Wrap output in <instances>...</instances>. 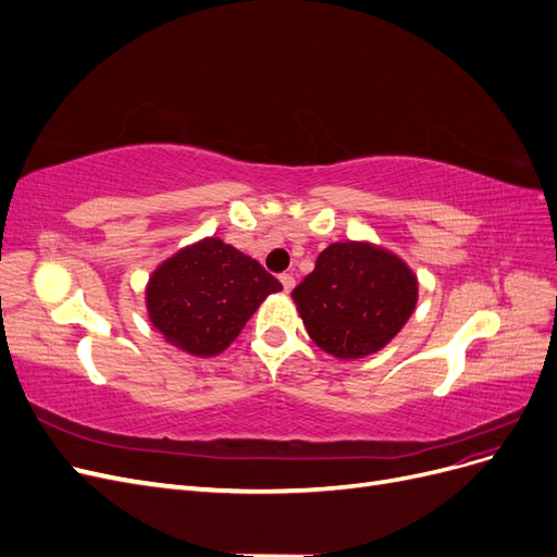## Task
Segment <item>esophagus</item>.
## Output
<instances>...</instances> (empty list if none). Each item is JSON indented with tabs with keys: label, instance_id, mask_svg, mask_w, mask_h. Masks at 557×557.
I'll use <instances>...</instances> for the list:
<instances>
[{
	"label": "esophagus",
	"instance_id": "1",
	"mask_svg": "<svg viewBox=\"0 0 557 557\" xmlns=\"http://www.w3.org/2000/svg\"><path fill=\"white\" fill-rule=\"evenodd\" d=\"M278 281H281V285H283V290H285V293H290V290L295 288V278H293V274H281V276H278Z\"/></svg>",
	"mask_w": 557,
	"mask_h": 557
}]
</instances>
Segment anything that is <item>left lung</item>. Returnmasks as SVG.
Instances as JSON below:
<instances>
[{"mask_svg":"<svg viewBox=\"0 0 557 557\" xmlns=\"http://www.w3.org/2000/svg\"><path fill=\"white\" fill-rule=\"evenodd\" d=\"M418 283L393 252L369 244H332L293 290L311 339L334 358L381 350L413 313Z\"/></svg>","mask_w":557,"mask_h":557,"instance_id":"obj_1","label":"left lung"}]
</instances>
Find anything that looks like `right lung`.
Returning <instances> with one entry per match:
<instances>
[{
    "mask_svg": "<svg viewBox=\"0 0 557 557\" xmlns=\"http://www.w3.org/2000/svg\"><path fill=\"white\" fill-rule=\"evenodd\" d=\"M281 288L260 262L211 237L156 269L146 305L166 342L201 358L225 350L260 301Z\"/></svg>",
    "mask_w": 557,
    "mask_h": 557,
    "instance_id": "add662e5",
    "label": "right lung"
}]
</instances>
